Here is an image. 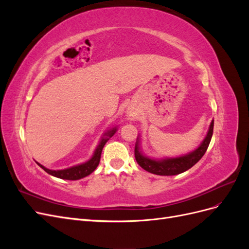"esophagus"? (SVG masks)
<instances>
[{"label": "esophagus", "instance_id": "obj_1", "mask_svg": "<svg viewBox=\"0 0 249 249\" xmlns=\"http://www.w3.org/2000/svg\"><path fill=\"white\" fill-rule=\"evenodd\" d=\"M130 117H134V113H131V114H130Z\"/></svg>", "mask_w": 249, "mask_h": 249}]
</instances>
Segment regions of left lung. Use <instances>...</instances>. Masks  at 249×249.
<instances>
[{
  "label": "left lung",
  "instance_id": "1",
  "mask_svg": "<svg viewBox=\"0 0 249 249\" xmlns=\"http://www.w3.org/2000/svg\"><path fill=\"white\" fill-rule=\"evenodd\" d=\"M213 127H214V120L211 122L209 126L208 133L205 139L198 145L197 148H195L192 152L188 153L183 156L178 157H171V158H161V159H155L150 158L142 153L140 146V138L137 137L136 145H135V158H136L137 163L140 166L154 175L158 176H176L179 173L185 172L186 170L190 169L193 165L196 164L202 156L205 155L209 144L213 136Z\"/></svg>",
  "mask_w": 249,
  "mask_h": 249
}]
</instances>
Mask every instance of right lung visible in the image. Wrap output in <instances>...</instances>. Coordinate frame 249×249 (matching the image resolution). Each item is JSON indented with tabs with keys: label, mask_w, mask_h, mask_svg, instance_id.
<instances>
[{
	"label": "right lung",
	"mask_w": 249,
	"mask_h": 249,
	"mask_svg": "<svg viewBox=\"0 0 249 249\" xmlns=\"http://www.w3.org/2000/svg\"><path fill=\"white\" fill-rule=\"evenodd\" d=\"M116 131H117V126H114V127H112V129L108 130L107 132H105L103 137L100 140V143L97 144V146L94 150L92 157L84 163L74 165V166L61 169V170H52V169L44 167L43 165L39 164L38 162H36V163L38 164L44 171L48 172L49 175H51L53 177H56V178H62V179H70V180H76V179L83 178L89 176L90 173H92L95 170L97 165H99V163H100L102 150H103L105 144H106L107 141L116 133Z\"/></svg>",
	"instance_id": "right-lung-1"
}]
</instances>
